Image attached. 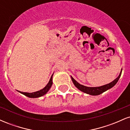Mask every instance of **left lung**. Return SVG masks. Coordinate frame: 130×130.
Masks as SVG:
<instances>
[{
    "mask_svg": "<svg viewBox=\"0 0 130 130\" xmlns=\"http://www.w3.org/2000/svg\"><path fill=\"white\" fill-rule=\"evenodd\" d=\"M122 71H120V74H119V76H118L116 79H114L113 81H112L111 83H109L108 84L104 85V86H100V87H87V86H83V85L80 84L79 83H77L76 80L74 79L72 76H71V77L74 85L76 86V87L79 90L90 95H100V94L103 93L104 92H106V90H109V89H111L112 87H114L115 85L117 84L119 78L120 77Z\"/></svg>",
    "mask_w": 130,
    "mask_h": 130,
    "instance_id": "obj_1",
    "label": "left lung"
}]
</instances>
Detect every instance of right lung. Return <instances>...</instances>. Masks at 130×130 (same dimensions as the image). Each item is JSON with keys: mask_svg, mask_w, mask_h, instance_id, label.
Here are the masks:
<instances>
[{"mask_svg": "<svg viewBox=\"0 0 130 130\" xmlns=\"http://www.w3.org/2000/svg\"><path fill=\"white\" fill-rule=\"evenodd\" d=\"M52 85H53V75L51 77L50 81L47 83V85L43 88L41 90L37 91V92H32V93H28V92H22L19 91V92H20L21 93L23 94L25 96H27L29 98H38L40 96H42L43 95H44L45 94L47 93V92L50 90V89Z\"/></svg>", "mask_w": 130, "mask_h": 130, "instance_id": "add662e5", "label": "right lung"}]
</instances>
